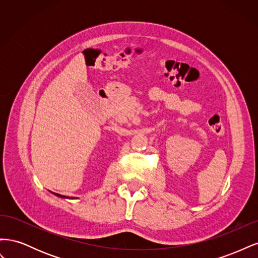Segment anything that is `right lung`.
<instances>
[{"mask_svg":"<svg viewBox=\"0 0 258 258\" xmlns=\"http://www.w3.org/2000/svg\"><path fill=\"white\" fill-rule=\"evenodd\" d=\"M56 195H57V196H58V197H62V198H67L66 196H62V195H59V194H56Z\"/></svg>","mask_w":258,"mask_h":258,"instance_id":"right-lung-1","label":"right lung"}]
</instances>
